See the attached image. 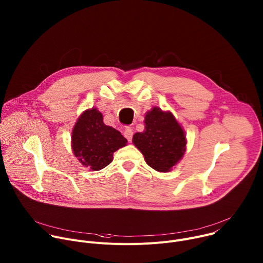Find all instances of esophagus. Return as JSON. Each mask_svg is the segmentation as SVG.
Returning <instances> with one entry per match:
<instances>
[{
	"label": "esophagus",
	"instance_id": "esophagus-1",
	"mask_svg": "<svg viewBox=\"0 0 263 263\" xmlns=\"http://www.w3.org/2000/svg\"><path fill=\"white\" fill-rule=\"evenodd\" d=\"M124 136L127 138V140H128L129 142H131L132 136H133V131H132V129H131L130 127H126V129H125V131H124Z\"/></svg>",
	"mask_w": 263,
	"mask_h": 263
}]
</instances>
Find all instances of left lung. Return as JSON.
I'll list each match as a JSON object with an SVG mask.
<instances>
[{"instance_id": "obj_1", "label": "left lung", "mask_w": 263, "mask_h": 263, "mask_svg": "<svg viewBox=\"0 0 263 263\" xmlns=\"http://www.w3.org/2000/svg\"><path fill=\"white\" fill-rule=\"evenodd\" d=\"M148 166L167 173L182 159L186 151V135L171 111L153 107L144 116V130L133 135Z\"/></svg>"}]
</instances>
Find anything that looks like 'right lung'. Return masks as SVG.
<instances>
[{"label":"right lung","mask_w":263,"mask_h":263,"mask_svg":"<svg viewBox=\"0 0 263 263\" xmlns=\"http://www.w3.org/2000/svg\"><path fill=\"white\" fill-rule=\"evenodd\" d=\"M125 145L127 139L120 131L104 124L96 107L83 111L71 131L72 153L90 171L107 166L114 159V153Z\"/></svg>","instance_id":"obj_1"}]
</instances>
